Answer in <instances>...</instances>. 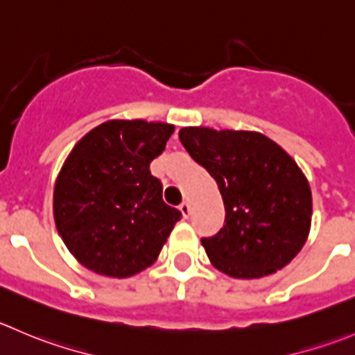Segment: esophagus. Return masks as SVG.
Segmentation results:
<instances>
[{
  "label": "esophagus",
  "mask_w": 355,
  "mask_h": 355,
  "mask_svg": "<svg viewBox=\"0 0 355 355\" xmlns=\"http://www.w3.org/2000/svg\"><path fill=\"white\" fill-rule=\"evenodd\" d=\"M180 211H182V215L185 216V218H189V215H191V202H189V201L182 202Z\"/></svg>",
  "instance_id": "obj_1"
}]
</instances>
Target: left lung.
<instances>
[{"label":"left lung","instance_id":"1","mask_svg":"<svg viewBox=\"0 0 355 355\" xmlns=\"http://www.w3.org/2000/svg\"><path fill=\"white\" fill-rule=\"evenodd\" d=\"M178 139L215 178L225 206L223 229L201 239L213 267L236 279L286 267L312 222L311 185L293 157L269 137L246 130L185 126Z\"/></svg>","mask_w":355,"mask_h":355}]
</instances>
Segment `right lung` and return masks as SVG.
I'll return each instance as SVG.
<instances>
[{
    "mask_svg": "<svg viewBox=\"0 0 355 355\" xmlns=\"http://www.w3.org/2000/svg\"><path fill=\"white\" fill-rule=\"evenodd\" d=\"M170 123L111 119L69 153L53 187V218L72 257L101 276L132 277L157 260L182 213L163 201L149 164Z\"/></svg>",
    "mask_w": 355,
    "mask_h": 355,
    "instance_id": "1",
    "label": "right lung"
}]
</instances>
